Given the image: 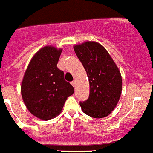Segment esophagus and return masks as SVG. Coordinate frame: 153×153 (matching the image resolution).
Instances as JSON below:
<instances>
[{
  "label": "esophagus",
  "instance_id": "obj_1",
  "mask_svg": "<svg viewBox=\"0 0 153 153\" xmlns=\"http://www.w3.org/2000/svg\"><path fill=\"white\" fill-rule=\"evenodd\" d=\"M71 85H73L74 88H75V87H76V82H75V81L71 82Z\"/></svg>",
  "mask_w": 153,
  "mask_h": 153
}]
</instances>
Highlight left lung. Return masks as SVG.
Returning a JSON list of instances; mask_svg holds the SVG:
<instances>
[{
  "instance_id": "1",
  "label": "left lung",
  "mask_w": 153,
  "mask_h": 153,
  "mask_svg": "<svg viewBox=\"0 0 153 153\" xmlns=\"http://www.w3.org/2000/svg\"><path fill=\"white\" fill-rule=\"evenodd\" d=\"M88 77L90 93L80 102L83 112L94 118L107 117L115 108L122 92V76L105 48L97 42L87 41L74 46Z\"/></svg>"
}]
</instances>
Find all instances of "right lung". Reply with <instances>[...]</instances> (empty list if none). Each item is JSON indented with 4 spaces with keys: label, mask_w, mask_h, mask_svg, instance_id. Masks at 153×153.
Masks as SVG:
<instances>
[{
    "label": "right lung",
    "mask_w": 153,
    "mask_h": 153,
    "mask_svg": "<svg viewBox=\"0 0 153 153\" xmlns=\"http://www.w3.org/2000/svg\"><path fill=\"white\" fill-rule=\"evenodd\" d=\"M62 51L51 45L41 48L30 60L22 79L24 102L28 111L41 120L58 116L67 98L74 92L65 80L64 72L57 68Z\"/></svg>",
    "instance_id": "right-lung-1"
}]
</instances>
